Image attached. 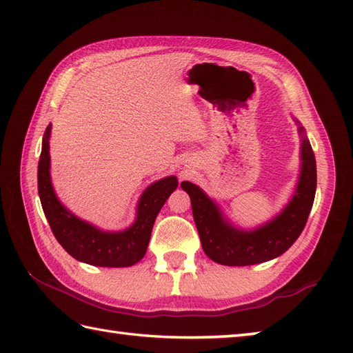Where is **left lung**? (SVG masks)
I'll use <instances>...</instances> for the list:
<instances>
[{
	"instance_id": "obj_1",
	"label": "left lung",
	"mask_w": 353,
	"mask_h": 353,
	"mask_svg": "<svg viewBox=\"0 0 353 353\" xmlns=\"http://www.w3.org/2000/svg\"><path fill=\"white\" fill-rule=\"evenodd\" d=\"M303 134V127H299ZM302 170L297 188L283 211L254 230H239L223 219L219 206L197 185L182 182L190 194L194 221L205 253L216 264L241 267L281 256L302 234L316 197L317 168L312 147L302 137Z\"/></svg>"
}]
</instances>
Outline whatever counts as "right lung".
I'll use <instances>...</instances> for the list:
<instances>
[{
  "mask_svg": "<svg viewBox=\"0 0 353 353\" xmlns=\"http://www.w3.org/2000/svg\"><path fill=\"white\" fill-rule=\"evenodd\" d=\"M50 133L47 127L37 165V191L43 214L56 239L72 258L97 267H130L147 252L157 214L170 194L177 188L174 176L152 183L141 196L137 220L123 232H103L77 219L57 200L50 179Z\"/></svg>",
  "mask_w": 353,
  "mask_h": 353,
  "instance_id": "add662e5",
  "label": "right lung"
}]
</instances>
